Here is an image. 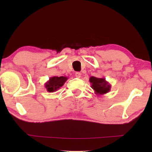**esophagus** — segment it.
<instances>
[{"mask_svg": "<svg viewBox=\"0 0 152 152\" xmlns=\"http://www.w3.org/2000/svg\"><path fill=\"white\" fill-rule=\"evenodd\" d=\"M75 77H77V78H80L81 77V73H80V72H77L75 73Z\"/></svg>", "mask_w": 152, "mask_h": 152, "instance_id": "obj_1", "label": "esophagus"}]
</instances>
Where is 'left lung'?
I'll use <instances>...</instances> for the list:
<instances>
[{
  "mask_svg": "<svg viewBox=\"0 0 152 152\" xmlns=\"http://www.w3.org/2000/svg\"><path fill=\"white\" fill-rule=\"evenodd\" d=\"M91 82V88L95 91V93L97 95H104L109 92L111 90V84L105 78H98L95 77H91L89 79Z\"/></svg>",
  "mask_w": 152,
  "mask_h": 152,
  "instance_id": "obj_1",
  "label": "left lung"
}]
</instances>
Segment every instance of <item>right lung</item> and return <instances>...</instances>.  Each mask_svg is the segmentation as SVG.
Wrapping results in <instances>:
<instances>
[{
    "label": "right lung",
    "mask_w": 152,
    "mask_h": 152,
    "mask_svg": "<svg viewBox=\"0 0 152 152\" xmlns=\"http://www.w3.org/2000/svg\"><path fill=\"white\" fill-rule=\"evenodd\" d=\"M67 80L68 77L65 76L51 77L49 80L45 82V87L50 93L55 92L63 86Z\"/></svg>",
    "instance_id": "1"
}]
</instances>
